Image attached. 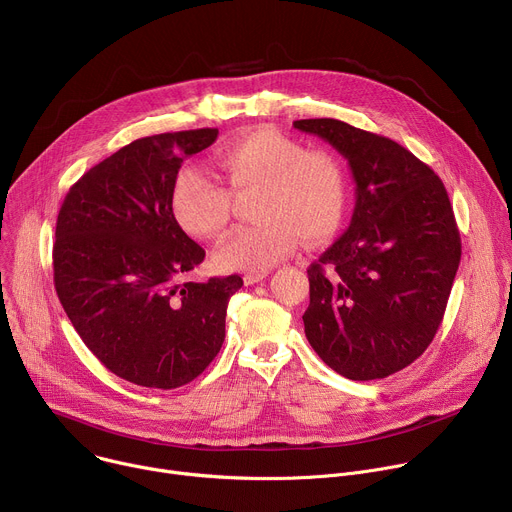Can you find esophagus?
<instances>
[{
    "instance_id": "34e87169",
    "label": "esophagus",
    "mask_w": 512,
    "mask_h": 512,
    "mask_svg": "<svg viewBox=\"0 0 512 512\" xmlns=\"http://www.w3.org/2000/svg\"><path fill=\"white\" fill-rule=\"evenodd\" d=\"M265 277H267V273H265V271H259V273H247V275L243 277V281H245V285H253V283L263 281Z\"/></svg>"
}]
</instances>
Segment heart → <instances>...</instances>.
I'll return each instance as SVG.
<instances>
[{"label": "heart", "instance_id": "obj_1", "mask_svg": "<svg viewBox=\"0 0 512 512\" xmlns=\"http://www.w3.org/2000/svg\"><path fill=\"white\" fill-rule=\"evenodd\" d=\"M227 188L198 170H184L172 188V214L184 233L214 241L231 218V195L255 192L253 227L227 237L212 255L218 271H267L298 243H324L344 223L348 180L340 160L273 127L247 131L216 152Z\"/></svg>", "mask_w": 512, "mask_h": 512}]
</instances>
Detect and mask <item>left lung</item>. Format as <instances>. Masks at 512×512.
<instances>
[{
    "mask_svg": "<svg viewBox=\"0 0 512 512\" xmlns=\"http://www.w3.org/2000/svg\"><path fill=\"white\" fill-rule=\"evenodd\" d=\"M348 160L356 202L348 231L308 269L306 338L338 375L385 379L442 324L462 245L435 172L397 141L338 119H300Z\"/></svg>",
    "mask_w": 512,
    "mask_h": 512,
    "instance_id": "1",
    "label": "left lung"
}]
</instances>
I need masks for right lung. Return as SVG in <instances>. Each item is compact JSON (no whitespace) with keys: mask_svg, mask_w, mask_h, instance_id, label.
<instances>
[{"mask_svg":"<svg viewBox=\"0 0 512 512\" xmlns=\"http://www.w3.org/2000/svg\"><path fill=\"white\" fill-rule=\"evenodd\" d=\"M218 129L131 141L93 166L60 206L54 241L58 300L87 348L117 377L154 389L196 379L225 340L239 275H186L204 261L172 214V188L188 156Z\"/></svg>","mask_w":512,"mask_h":512,"instance_id":"1","label":"right lung"}]
</instances>
